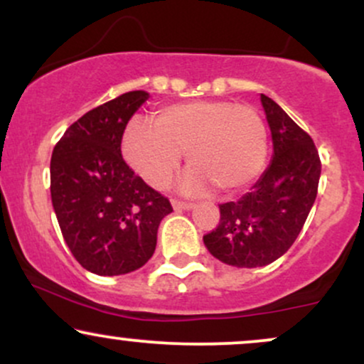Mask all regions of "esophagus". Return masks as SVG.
Masks as SVG:
<instances>
[{
  "label": "esophagus",
  "instance_id": "34e87169",
  "mask_svg": "<svg viewBox=\"0 0 364 364\" xmlns=\"http://www.w3.org/2000/svg\"><path fill=\"white\" fill-rule=\"evenodd\" d=\"M171 205H173L174 210H191L195 205L193 203H188V202H179V200H171Z\"/></svg>",
  "mask_w": 364,
  "mask_h": 364
}]
</instances>
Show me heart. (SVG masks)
Wrapping results in <instances>:
<instances>
[{"label":"heart","instance_id":"heart-1","mask_svg":"<svg viewBox=\"0 0 364 364\" xmlns=\"http://www.w3.org/2000/svg\"><path fill=\"white\" fill-rule=\"evenodd\" d=\"M121 147L129 168L150 186H168L186 152L191 168L181 179L185 193H205L212 186L236 193L260 176L267 128L253 107L195 101L164 107L156 124L132 119Z\"/></svg>","mask_w":364,"mask_h":364}]
</instances>
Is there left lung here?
I'll use <instances>...</instances> for the list:
<instances>
[{"label": "left lung", "mask_w": 364, "mask_h": 364, "mask_svg": "<svg viewBox=\"0 0 364 364\" xmlns=\"http://www.w3.org/2000/svg\"><path fill=\"white\" fill-rule=\"evenodd\" d=\"M272 135L269 168L252 191L219 205L220 223L203 236L212 257L237 269L269 265L291 248L315 203L321 173L311 136L260 94Z\"/></svg>", "instance_id": "left-lung-1"}]
</instances>
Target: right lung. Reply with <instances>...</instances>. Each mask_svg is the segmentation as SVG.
I'll list each match as a JSON object with an SVG mask.
<instances>
[{"mask_svg": "<svg viewBox=\"0 0 364 364\" xmlns=\"http://www.w3.org/2000/svg\"><path fill=\"white\" fill-rule=\"evenodd\" d=\"M149 92L133 90L82 116L51 157V200L61 235L85 270L123 275L150 260L169 200L128 168L124 128Z\"/></svg>", "mask_w": 364, "mask_h": 364, "instance_id": "obj_1", "label": "right lung"}]
</instances>
